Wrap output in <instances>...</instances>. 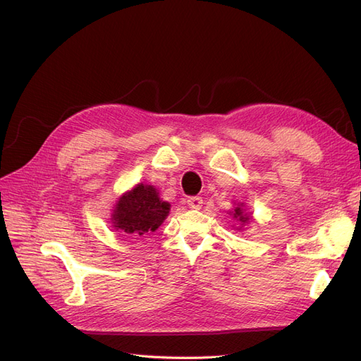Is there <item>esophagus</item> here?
Returning <instances> with one entry per match:
<instances>
[{"label":"esophagus","instance_id":"obj_1","mask_svg":"<svg viewBox=\"0 0 361 361\" xmlns=\"http://www.w3.org/2000/svg\"><path fill=\"white\" fill-rule=\"evenodd\" d=\"M187 204L191 207V209H200L203 204V200H202V197H190L187 200Z\"/></svg>","mask_w":361,"mask_h":361}]
</instances>
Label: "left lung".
<instances>
[{"mask_svg": "<svg viewBox=\"0 0 361 361\" xmlns=\"http://www.w3.org/2000/svg\"><path fill=\"white\" fill-rule=\"evenodd\" d=\"M228 215L233 216V220L238 223L236 231H243V228L253 220V216H251L250 212H247V207L245 203H235L233 204V209L228 211Z\"/></svg>", "mask_w": 361, "mask_h": 361, "instance_id": "left-lung-1", "label": "left lung"}]
</instances>
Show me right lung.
Masks as SVG:
<instances>
[{
	"label": "right lung",
	"mask_w": 361,
	"mask_h": 361,
	"mask_svg": "<svg viewBox=\"0 0 361 361\" xmlns=\"http://www.w3.org/2000/svg\"><path fill=\"white\" fill-rule=\"evenodd\" d=\"M170 214V203L159 197L154 185L138 183L117 199L111 212L113 231L138 239L150 235Z\"/></svg>",
	"instance_id": "1"
}]
</instances>
